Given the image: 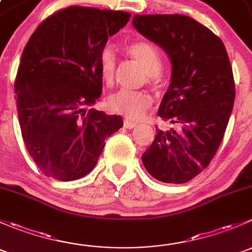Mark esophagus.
Masks as SVG:
<instances>
[{
  "label": "esophagus",
  "instance_id": "34e87169",
  "mask_svg": "<svg viewBox=\"0 0 252 252\" xmlns=\"http://www.w3.org/2000/svg\"><path fill=\"white\" fill-rule=\"evenodd\" d=\"M123 126H124V128H126V129H133L134 126H136V123L133 121H129V119H124Z\"/></svg>",
  "mask_w": 252,
  "mask_h": 252
}]
</instances>
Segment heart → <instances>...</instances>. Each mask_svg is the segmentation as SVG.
<instances>
[{
    "label": "heart",
    "mask_w": 252,
    "mask_h": 252,
    "mask_svg": "<svg viewBox=\"0 0 252 252\" xmlns=\"http://www.w3.org/2000/svg\"><path fill=\"white\" fill-rule=\"evenodd\" d=\"M126 52L146 70L149 81L154 83L157 80L162 67V61L156 46L149 41L138 40L126 45ZM97 64L103 83L106 85H112L117 68V57L113 48L105 46L101 50L97 58ZM151 105L152 97L145 91L119 90L112 94L107 98V106L112 112L130 119L140 118L151 107Z\"/></svg>",
    "instance_id": "heart-1"
}]
</instances>
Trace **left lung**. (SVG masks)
<instances>
[{"label":"left lung","instance_id":"1","mask_svg":"<svg viewBox=\"0 0 252 252\" xmlns=\"http://www.w3.org/2000/svg\"><path fill=\"white\" fill-rule=\"evenodd\" d=\"M133 25L171 58V84L157 114L178 126L156 128L142 163L159 182L183 184L210 164L224 136L235 98L229 57L222 40L190 17L136 14Z\"/></svg>","mask_w":252,"mask_h":252}]
</instances>
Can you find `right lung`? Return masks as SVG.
I'll return each instance as SVG.
<instances>
[{"label": "right lung", "instance_id": "right-lung-1", "mask_svg": "<svg viewBox=\"0 0 252 252\" xmlns=\"http://www.w3.org/2000/svg\"><path fill=\"white\" fill-rule=\"evenodd\" d=\"M130 19L122 11L72 6L47 17L30 36L18 68V118L28 152L47 177L90 173L122 117L90 108L101 96L97 58Z\"/></svg>", "mask_w": 252, "mask_h": 252}]
</instances>
